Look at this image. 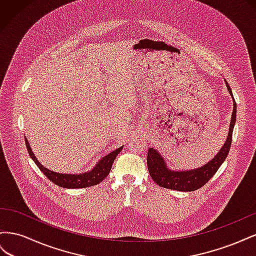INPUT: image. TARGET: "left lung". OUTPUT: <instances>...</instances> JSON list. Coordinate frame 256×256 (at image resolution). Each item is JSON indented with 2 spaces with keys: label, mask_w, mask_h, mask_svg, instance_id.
<instances>
[{
  "label": "left lung",
  "mask_w": 256,
  "mask_h": 256,
  "mask_svg": "<svg viewBox=\"0 0 256 256\" xmlns=\"http://www.w3.org/2000/svg\"><path fill=\"white\" fill-rule=\"evenodd\" d=\"M226 86L230 92V94L233 97L232 94V90L230 88L228 83L226 82ZM234 100V109L233 114H232L230 118V131L228 136V140L224 143L221 150L218 152V154L207 164L204 166L200 168L198 170H191V171H171L168 170L164 164V160L162 158L159 152L154 150L150 148L148 152H147V168H148V172L150 174V177L152 180L156 182L158 186L162 188L172 189L177 191H196L200 189L210 180V178L214 175V173L218 171L223 161L226 159L230 144H232V136H233V129L236 122V102Z\"/></svg>",
  "instance_id": "8db88e82"
}]
</instances>
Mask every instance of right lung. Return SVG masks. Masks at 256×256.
<instances>
[{
    "label": "right lung",
    "mask_w": 256,
    "mask_h": 256,
    "mask_svg": "<svg viewBox=\"0 0 256 256\" xmlns=\"http://www.w3.org/2000/svg\"><path fill=\"white\" fill-rule=\"evenodd\" d=\"M26 145L30 157L33 159V161L35 162L38 168H40V171L46 176H47L53 184H56V186H60V187L67 188V189L86 188V187H90V186H95V184H99L100 182H102L104 178L109 175L112 164L114 162V159L120 152V150L122 148V147H120V148L110 152L109 154H106V157L100 159V161L96 164V166L92 170V171L83 173V174H79V175H74V174H60V173L53 172V171H50V170H48V168H46L44 166H42L40 164V161H38L36 159V157L34 156L32 148L30 147V144H28V141L26 140Z\"/></svg>",
    "instance_id": "right-lung-1"
}]
</instances>
